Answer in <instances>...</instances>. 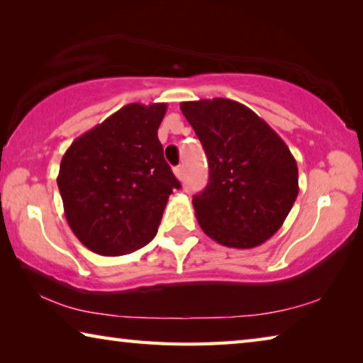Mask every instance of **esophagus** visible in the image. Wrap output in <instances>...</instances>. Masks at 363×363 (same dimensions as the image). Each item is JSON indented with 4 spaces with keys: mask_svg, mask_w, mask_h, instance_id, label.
<instances>
[{
    "mask_svg": "<svg viewBox=\"0 0 363 363\" xmlns=\"http://www.w3.org/2000/svg\"><path fill=\"white\" fill-rule=\"evenodd\" d=\"M174 174H176L177 179H182V177H184V167H182V164H181V167L174 168Z\"/></svg>",
    "mask_w": 363,
    "mask_h": 363,
    "instance_id": "obj_1",
    "label": "esophagus"
}]
</instances>
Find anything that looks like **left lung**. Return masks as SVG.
I'll use <instances>...</instances> for the list:
<instances>
[{"label": "left lung", "instance_id": "left-lung-1", "mask_svg": "<svg viewBox=\"0 0 363 363\" xmlns=\"http://www.w3.org/2000/svg\"><path fill=\"white\" fill-rule=\"evenodd\" d=\"M208 157L210 181L194 195L196 220L224 247L255 248L277 232L296 200L298 164L281 138L243 104L182 102Z\"/></svg>", "mask_w": 363, "mask_h": 363}]
</instances>
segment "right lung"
Returning a JSON list of instances; mask_svg holds the SVG:
<instances>
[{"label":"right lung","instance_id":"right-lung-1","mask_svg":"<svg viewBox=\"0 0 363 363\" xmlns=\"http://www.w3.org/2000/svg\"><path fill=\"white\" fill-rule=\"evenodd\" d=\"M167 108L128 104L64 153L57 186L67 223L97 255H128L149 243L169 195L181 189L157 136Z\"/></svg>","mask_w":363,"mask_h":363}]
</instances>
